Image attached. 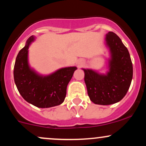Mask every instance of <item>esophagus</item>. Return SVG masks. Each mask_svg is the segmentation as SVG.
Returning a JSON list of instances; mask_svg holds the SVG:
<instances>
[{"label": "esophagus", "instance_id": "1", "mask_svg": "<svg viewBox=\"0 0 146 146\" xmlns=\"http://www.w3.org/2000/svg\"><path fill=\"white\" fill-rule=\"evenodd\" d=\"M81 64H82L81 62H79L78 63V66H81Z\"/></svg>", "mask_w": 146, "mask_h": 146}]
</instances>
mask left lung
<instances>
[{
  "label": "left lung",
  "mask_w": 146,
  "mask_h": 146,
  "mask_svg": "<svg viewBox=\"0 0 146 146\" xmlns=\"http://www.w3.org/2000/svg\"><path fill=\"white\" fill-rule=\"evenodd\" d=\"M105 41L110 54L106 74L82 68L90 100L99 105L113 104L121 100L130 88L133 75L130 53L119 37L110 31Z\"/></svg>",
  "instance_id": "obj_1"
}]
</instances>
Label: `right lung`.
I'll return each instance as SVG.
<instances>
[{
  "label": "right lung",
  "mask_w": 146,
  "mask_h": 146,
  "mask_svg": "<svg viewBox=\"0 0 146 146\" xmlns=\"http://www.w3.org/2000/svg\"><path fill=\"white\" fill-rule=\"evenodd\" d=\"M29 37L18 53L14 68V82L25 100L38 108H50L61 104L66 95V87L77 67L62 68L48 75L36 73L28 62V49L34 41Z\"/></svg>",
  "instance_id": "obj_1"
}]
</instances>
